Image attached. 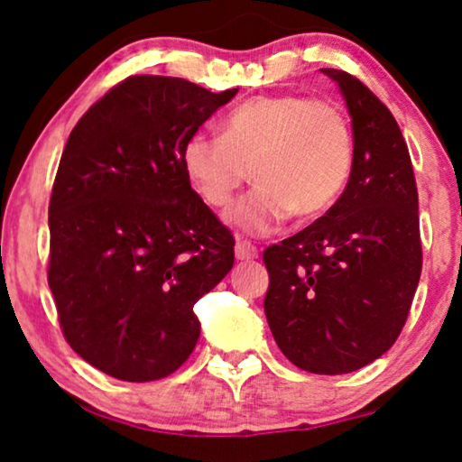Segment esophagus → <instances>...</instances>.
Listing matches in <instances>:
<instances>
[{
  "label": "esophagus",
  "instance_id": "esophagus-1",
  "mask_svg": "<svg viewBox=\"0 0 462 462\" xmlns=\"http://www.w3.org/2000/svg\"><path fill=\"white\" fill-rule=\"evenodd\" d=\"M256 256H258L256 245L245 242V239H237V244H236V258H237V261H254Z\"/></svg>",
  "mask_w": 462,
  "mask_h": 462
}]
</instances>
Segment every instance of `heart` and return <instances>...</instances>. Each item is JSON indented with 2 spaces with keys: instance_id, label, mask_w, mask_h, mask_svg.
<instances>
[{
  "instance_id": "b5f03b06",
  "label": "heart",
  "mask_w": 462,
  "mask_h": 462,
  "mask_svg": "<svg viewBox=\"0 0 462 462\" xmlns=\"http://www.w3.org/2000/svg\"><path fill=\"white\" fill-rule=\"evenodd\" d=\"M180 163L195 193L226 208L248 179L258 182L229 214L252 236H269L296 217H318L345 191L353 136L343 113L299 94L254 97L226 113L220 136L193 132Z\"/></svg>"
}]
</instances>
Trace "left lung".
<instances>
[{"instance_id":"left-lung-1","label":"left lung","mask_w":462,"mask_h":462,"mask_svg":"<svg viewBox=\"0 0 462 462\" xmlns=\"http://www.w3.org/2000/svg\"><path fill=\"white\" fill-rule=\"evenodd\" d=\"M321 73L349 109L351 176L324 217L264 250V315L294 365L346 374L389 351L406 324L422 269L419 193L387 106L346 71Z\"/></svg>"}]
</instances>
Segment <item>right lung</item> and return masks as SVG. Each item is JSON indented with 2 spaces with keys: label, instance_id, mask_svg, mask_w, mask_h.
<instances>
[{
  "label": "right lung",
  "instance_id": "right-lung-1",
  "mask_svg": "<svg viewBox=\"0 0 462 462\" xmlns=\"http://www.w3.org/2000/svg\"><path fill=\"white\" fill-rule=\"evenodd\" d=\"M236 94L132 75L69 134L48 283L71 349L119 381L179 370L199 338L193 305L233 267L236 239L191 189L180 149Z\"/></svg>",
  "mask_w": 462,
  "mask_h": 462
}]
</instances>
